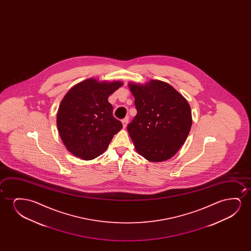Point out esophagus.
<instances>
[{
	"label": "esophagus",
	"mask_w": 251,
	"mask_h": 251,
	"mask_svg": "<svg viewBox=\"0 0 251 251\" xmlns=\"http://www.w3.org/2000/svg\"><path fill=\"white\" fill-rule=\"evenodd\" d=\"M122 123H123V126L125 128V127H127V124H128V117H126L125 119L122 121Z\"/></svg>",
	"instance_id": "esophagus-1"
}]
</instances>
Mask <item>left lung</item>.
Instances as JSON below:
<instances>
[{
  "mask_svg": "<svg viewBox=\"0 0 251 251\" xmlns=\"http://www.w3.org/2000/svg\"><path fill=\"white\" fill-rule=\"evenodd\" d=\"M137 114L127 131L139 154L148 161L172 158L184 144L192 125L188 101L168 83L151 79L128 83Z\"/></svg>",
  "mask_w": 251,
  "mask_h": 251,
  "instance_id": "1",
  "label": "left lung"
}]
</instances>
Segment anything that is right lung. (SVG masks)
<instances>
[{"instance_id":"obj_1","label":"right lung","mask_w":251,"mask_h":251,"mask_svg":"<svg viewBox=\"0 0 251 251\" xmlns=\"http://www.w3.org/2000/svg\"><path fill=\"white\" fill-rule=\"evenodd\" d=\"M123 85L91 78L73 86L62 99L56 124L63 144L73 155L84 160L99 157L122 129L108 98Z\"/></svg>"}]
</instances>
